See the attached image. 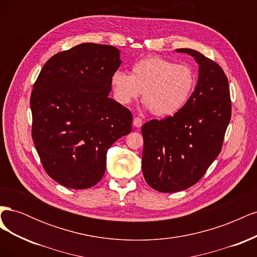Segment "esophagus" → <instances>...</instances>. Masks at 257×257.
<instances>
[{"label":"esophagus","mask_w":257,"mask_h":257,"mask_svg":"<svg viewBox=\"0 0 257 257\" xmlns=\"http://www.w3.org/2000/svg\"><path fill=\"white\" fill-rule=\"evenodd\" d=\"M133 125L135 127H141L143 125V120L139 118V116H135L133 119Z\"/></svg>","instance_id":"34e87169"}]
</instances>
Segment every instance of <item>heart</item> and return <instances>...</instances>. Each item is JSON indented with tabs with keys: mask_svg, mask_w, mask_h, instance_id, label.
I'll list each match as a JSON object with an SVG mask.
<instances>
[{
	"mask_svg": "<svg viewBox=\"0 0 257 257\" xmlns=\"http://www.w3.org/2000/svg\"><path fill=\"white\" fill-rule=\"evenodd\" d=\"M116 102L127 105L143 91L145 106L159 116L174 115L189 102L196 76L189 65L176 64L161 57H148L132 66L131 75L116 71L111 76Z\"/></svg>",
	"mask_w": 257,
	"mask_h": 257,
	"instance_id": "heart-1",
	"label": "heart"
}]
</instances>
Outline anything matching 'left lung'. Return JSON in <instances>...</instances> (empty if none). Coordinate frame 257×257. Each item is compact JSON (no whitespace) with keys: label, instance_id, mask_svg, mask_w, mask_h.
I'll return each instance as SVG.
<instances>
[{"label":"left lung","instance_id":"8db88e82","mask_svg":"<svg viewBox=\"0 0 257 257\" xmlns=\"http://www.w3.org/2000/svg\"><path fill=\"white\" fill-rule=\"evenodd\" d=\"M198 64V80L182 109L142 127L143 174L152 189L179 192L195 184L221 152L231 115L226 75L200 52L181 48Z\"/></svg>","mask_w":257,"mask_h":257}]
</instances>
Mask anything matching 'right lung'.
Instances as JSON below:
<instances>
[{"label":"right lung","mask_w":257,"mask_h":257,"mask_svg":"<svg viewBox=\"0 0 257 257\" xmlns=\"http://www.w3.org/2000/svg\"><path fill=\"white\" fill-rule=\"evenodd\" d=\"M121 63L113 46L84 43L54 54L34 83L32 138L46 173L66 188L95 185L108 149L132 131L131 111L108 96Z\"/></svg>","instance_id":"add662e5"}]
</instances>
